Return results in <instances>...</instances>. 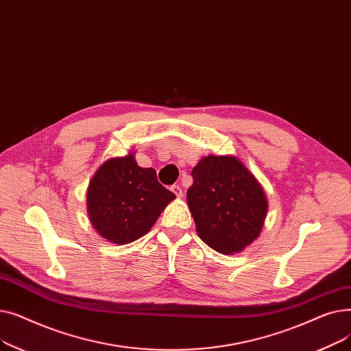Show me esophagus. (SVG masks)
<instances>
[{"label": "esophagus", "instance_id": "1", "mask_svg": "<svg viewBox=\"0 0 351 351\" xmlns=\"http://www.w3.org/2000/svg\"><path fill=\"white\" fill-rule=\"evenodd\" d=\"M171 191L176 195V197H182V196H183V191H182V188H180L179 185H173V186L171 188Z\"/></svg>", "mask_w": 351, "mask_h": 351}]
</instances>
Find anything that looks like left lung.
Instances as JSON below:
<instances>
[{"label":"left lung","instance_id":"1","mask_svg":"<svg viewBox=\"0 0 351 351\" xmlns=\"http://www.w3.org/2000/svg\"><path fill=\"white\" fill-rule=\"evenodd\" d=\"M188 205L197 236L213 250L233 254L259 237L267 213L263 186L233 155L202 158L192 171Z\"/></svg>","mask_w":351,"mask_h":351}]
</instances>
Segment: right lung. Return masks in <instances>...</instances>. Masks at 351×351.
I'll list each match as a JSON object with an SVG mask.
<instances>
[{"label":"right lung","instance_id":"add662e5","mask_svg":"<svg viewBox=\"0 0 351 351\" xmlns=\"http://www.w3.org/2000/svg\"><path fill=\"white\" fill-rule=\"evenodd\" d=\"M163 188L152 168H141L135 154L105 160L92 176L86 191L89 222L106 242H135L155 225L175 199Z\"/></svg>","mask_w":351,"mask_h":351}]
</instances>
